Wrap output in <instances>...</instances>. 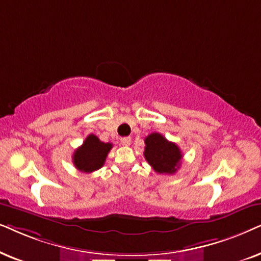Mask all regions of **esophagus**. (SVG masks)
Returning a JSON list of instances; mask_svg holds the SVG:
<instances>
[{"label":"esophagus","mask_w":261,"mask_h":261,"mask_svg":"<svg viewBox=\"0 0 261 261\" xmlns=\"http://www.w3.org/2000/svg\"><path fill=\"white\" fill-rule=\"evenodd\" d=\"M120 143L125 145V147H127V145H130L131 143V138L130 137H123L120 138Z\"/></svg>","instance_id":"1"}]
</instances>
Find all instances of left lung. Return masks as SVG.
Listing matches in <instances>:
<instances>
[{"label":"left lung","instance_id":"1","mask_svg":"<svg viewBox=\"0 0 261 261\" xmlns=\"http://www.w3.org/2000/svg\"><path fill=\"white\" fill-rule=\"evenodd\" d=\"M144 158L156 173L174 174L181 163L182 154L178 145L161 134L152 133L144 140Z\"/></svg>","mask_w":261,"mask_h":261}]
</instances>
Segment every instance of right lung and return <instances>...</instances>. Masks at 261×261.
I'll return each instance as SVG.
<instances>
[{
    "mask_svg": "<svg viewBox=\"0 0 261 261\" xmlns=\"http://www.w3.org/2000/svg\"><path fill=\"white\" fill-rule=\"evenodd\" d=\"M112 143H103L95 135H89L81 147L72 155V162L80 172L92 173L101 168L107 154L112 149Z\"/></svg>",
    "mask_w": 261,
    "mask_h": 261,
    "instance_id": "1",
    "label": "right lung"
}]
</instances>
